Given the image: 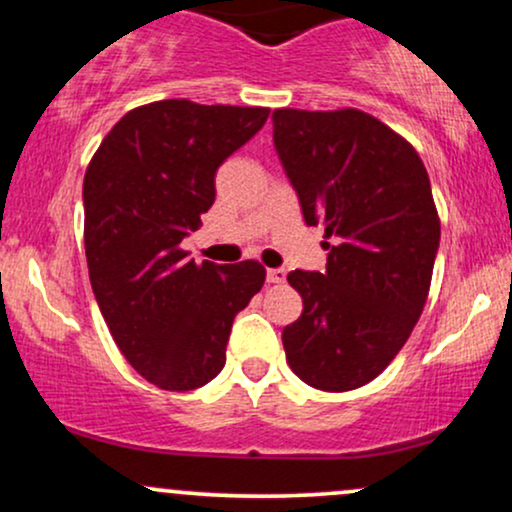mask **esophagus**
<instances>
[{"instance_id":"1","label":"esophagus","mask_w":512,"mask_h":512,"mask_svg":"<svg viewBox=\"0 0 512 512\" xmlns=\"http://www.w3.org/2000/svg\"><path fill=\"white\" fill-rule=\"evenodd\" d=\"M267 281L269 284H284L286 281V272L281 267L276 269H267Z\"/></svg>"}]
</instances>
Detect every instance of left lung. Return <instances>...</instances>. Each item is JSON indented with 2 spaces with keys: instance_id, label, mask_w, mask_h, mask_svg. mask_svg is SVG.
I'll return each instance as SVG.
<instances>
[{
  "instance_id": "1",
  "label": "left lung",
  "mask_w": 512,
  "mask_h": 512,
  "mask_svg": "<svg viewBox=\"0 0 512 512\" xmlns=\"http://www.w3.org/2000/svg\"><path fill=\"white\" fill-rule=\"evenodd\" d=\"M274 149L303 219L325 228V272L289 274L303 313L281 332L310 387L378 378L424 310L440 243L431 180L407 139L361 110H274Z\"/></svg>"
}]
</instances>
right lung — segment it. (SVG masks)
Masks as SVG:
<instances>
[{
	"label": "right lung",
	"instance_id": "add662e5",
	"mask_svg": "<svg viewBox=\"0 0 512 512\" xmlns=\"http://www.w3.org/2000/svg\"><path fill=\"white\" fill-rule=\"evenodd\" d=\"M267 117L269 108L156 101L129 110L86 168L93 296L129 366L161 390H197L221 373L233 317L264 284L260 262H195L180 243L214 204L216 170Z\"/></svg>",
	"mask_w": 512,
	"mask_h": 512
}]
</instances>
